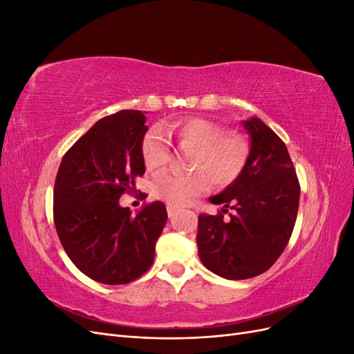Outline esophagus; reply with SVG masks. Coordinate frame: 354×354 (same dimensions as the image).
Returning a JSON list of instances; mask_svg holds the SVG:
<instances>
[{
  "label": "esophagus",
  "instance_id": "1",
  "mask_svg": "<svg viewBox=\"0 0 354 354\" xmlns=\"http://www.w3.org/2000/svg\"><path fill=\"white\" fill-rule=\"evenodd\" d=\"M167 212H168V217H174V214L177 212V208L168 205V207H167Z\"/></svg>",
  "mask_w": 354,
  "mask_h": 354
}]
</instances>
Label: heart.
Masks as SVG:
<instances>
[{"instance_id": "1", "label": "heart", "mask_w": 354, "mask_h": 354, "mask_svg": "<svg viewBox=\"0 0 354 354\" xmlns=\"http://www.w3.org/2000/svg\"><path fill=\"white\" fill-rule=\"evenodd\" d=\"M164 133L173 137L178 147L192 151L187 174L165 173L159 176L152 187L153 196L171 207H183L214 183L229 187L248 167L251 158L250 138L238 131H226L221 124L207 118L165 124ZM159 128H151L143 137L142 156L149 171L164 168L169 160V143Z\"/></svg>"}]
</instances>
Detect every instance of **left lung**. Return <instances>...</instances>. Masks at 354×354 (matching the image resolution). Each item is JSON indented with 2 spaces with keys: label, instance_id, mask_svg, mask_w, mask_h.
I'll return each instance as SVG.
<instances>
[{
  "label": "left lung",
  "instance_id": "left-lung-1",
  "mask_svg": "<svg viewBox=\"0 0 354 354\" xmlns=\"http://www.w3.org/2000/svg\"><path fill=\"white\" fill-rule=\"evenodd\" d=\"M242 124L251 137L248 167L209 198L236 212L229 220L221 212L201 214L196 234L202 264L230 281L259 276L276 263L292 234L299 202L298 177L282 138L259 118Z\"/></svg>",
  "mask_w": 354,
  "mask_h": 354
}]
</instances>
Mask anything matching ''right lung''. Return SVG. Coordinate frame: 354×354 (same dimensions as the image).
Wrapping results in <instances>:
<instances>
[{"label":"right lung","instance_id":"right-lung-1","mask_svg":"<svg viewBox=\"0 0 354 354\" xmlns=\"http://www.w3.org/2000/svg\"><path fill=\"white\" fill-rule=\"evenodd\" d=\"M145 122L140 111L102 118L75 142L57 171L53 217L60 243L72 263L100 283L124 285L145 274L167 223L159 201L136 217L120 207V198L145 174Z\"/></svg>","mask_w":354,"mask_h":354}]
</instances>
